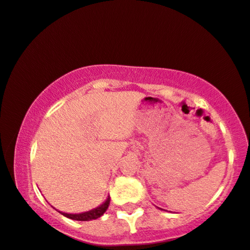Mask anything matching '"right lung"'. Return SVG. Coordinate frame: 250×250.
Instances as JSON below:
<instances>
[{
    "instance_id": "1",
    "label": "right lung",
    "mask_w": 250,
    "mask_h": 250,
    "mask_svg": "<svg viewBox=\"0 0 250 250\" xmlns=\"http://www.w3.org/2000/svg\"><path fill=\"white\" fill-rule=\"evenodd\" d=\"M109 203H110V198L108 197L107 200L104 201L102 205L96 207V208H94V209H91V211H88V212L79 213V214H70V213H64V212H60V213H62L64 216H66V218L72 219V220H78V221L95 220V219L100 218V216L107 211L108 206H109Z\"/></svg>"
}]
</instances>
